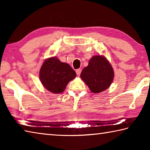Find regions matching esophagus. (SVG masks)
Returning a JSON list of instances; mask_svg holds the SVG:
<instances>
[{"label": "esophagus", "mask_w": 150, "mask_h": 150, "mask_svg": "<svg viewBox=\"0 0 150 150\" xmlns=\"http://www.w3.org/2000/svg\"><path fill=\"white\" fill-rule=\"evenodd\" d=\"M81 71H82L81 69H77V70H76V73H77V75H80Z\"/></svg>", "instance_id": "obj_1"}]
</instances>
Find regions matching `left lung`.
<instances>
[{"mask_svg":"<svg viewBox=\"0 0 150 150\" xmlns=\"http://www.w3.org/2000/svg\"><path fill=\"white\" fill-rule=\"evenodd\" d=\"M81 78L91 92L99 93L110 86L113 81L114 71L105 57L94 56L90 60L88 66L83 69Z\"/></svg>","mask_w":150,"mask_h":150,"instance_id":"left-lung-1","label":"left lung"}]
</instances>
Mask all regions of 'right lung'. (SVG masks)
<instances>
[{
	"label": "right lung",
	"instance_id": "right-lung-1",
	"mask_svg": "<svg viewBox=\"0 0 150 150\" xmlns=\"http://www.w3.org/2000/svg\"><path fill=\"white\" fill-rule=\"evenodd\" d=\"M76 77V73L68 64L52 57L44 62L40 71L43 86L50 92L60 93L66 89L67 83Z\"/></svg>",
	"mask_w": 150,
	"mask_h": 150
}]
</instances>
